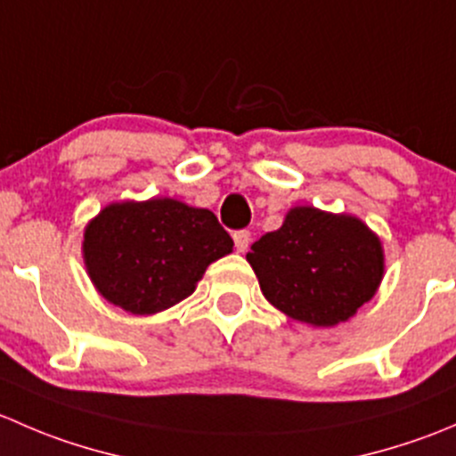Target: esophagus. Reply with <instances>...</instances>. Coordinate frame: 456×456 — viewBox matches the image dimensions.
I'll use <instances>...</instances> for the list:
<instances>
[{
    "mask_svg": "<svg viewBox=\"0 0 456 456\" xmlns=\"http://www.w3.org/2000/svg\"><path fill=\"white\" fill-rule=\"evenodd\" d=\"M233 242H236L238 251H247V247H249L251 242V233L247 232V229H240V232L233 233Z\"/></svg>",
    "mask_w": 456,
    "mask_h": 456,
    "instance_id": "obj_1",
    "label": "esophagus"
}]
</instances>
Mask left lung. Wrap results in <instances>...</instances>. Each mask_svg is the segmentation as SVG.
Segmentation results:
<instances>
[{
	"label": "left lung",
	"mask_w": 456,
	"mask_h": 456,
	"mask_svg": "<svg viewBox=\"0 0 456 456\" xmlns=\"http://www.w3.org/2000/svg\"><path fill=\"white\" fill-rule=\"evenodd\" d=\"M247 262L275 309L317 329L351 320L384 278V247L369 224L311 205L291 207Z\"/></svg>",
	"instance_id": "obj_1"
}]
</instances>
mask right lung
I'll return each instance as SVG.
<instances>
[{"label": "right lung", "instance_id": "1", "mask_svg": "<svg viewBox=\"0 0 456 456\" xmlns=\"http://www.w3.org/2000/svg\"><path fill=\"white\" fill-rule=\"evenodd\" d=\"M84 265L96 291L134 315H154L196 291L233 240L209 209L176 199L105 205L84 229Z\"/></svg>", "mask_w": 456, "mask_h": 456}]
</instances>
